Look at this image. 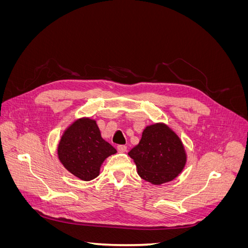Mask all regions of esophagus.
<instances>
[{"label": "esophagus", "mask_w": 248, "mask_h": 248, "mask_svg": "<svg viewBox=\"0 0 248 248\" xmlns=\"http://www.w3.org/2000/svg\"><path fill=\"white\" fill-rule=\"evenodd\" d=\"M117 150H118L119 153H124V152L127 151V147L125 145H119L117 147Z\"/></svg>", "instance_id": "esophagus-1"}]
</instances>
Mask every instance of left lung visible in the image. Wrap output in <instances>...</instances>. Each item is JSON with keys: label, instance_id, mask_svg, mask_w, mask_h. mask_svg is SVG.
<instances>
[{"label": "left lung", "instance_id": "1", "mask_svg": "<svg viewBox=\"0 0 248 248\" xmlns=\"http://www.w3.org/2000/svg\"><path fill=\"white\" fill-rule=\"evenodd\" d=\"M128 155L136 162L140 177L155 185L176 178L186 161L181 140L163 124L146 127L139 145Z\"/></svg>", "mask_w": 248, "mask_h": 248}]
</instances>
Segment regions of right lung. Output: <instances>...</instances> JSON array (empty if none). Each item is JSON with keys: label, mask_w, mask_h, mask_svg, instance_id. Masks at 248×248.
Returning a JSON list of instances; mask_svg holds the SVG:
<instances>
[{"label": "right lung", "mask_w": 248, "mask_h": 248, "mask_svg": "<svg viewBox=\"0 0 248 248\" xmlns=\"http://www.w3.org/2000/svg\"><path fill=\"white\" fill-rule=\"evenodd\" d=\"M117 151L101 138L98 126L81 119L65 131L58 147L59 158L76 177L89 181L99 175L101 163Z\"/></svg>", "instance_id": "obj_1"}]
</instances>
